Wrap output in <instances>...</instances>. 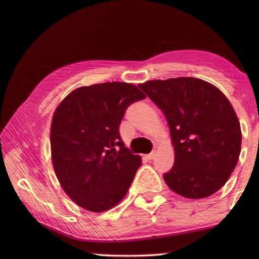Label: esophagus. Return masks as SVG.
Segmentation results:
<instances>
[{"mask_svg":"<svg viewBox=\"0 0 259 259\" xmlns=\"http://www.w3.org/2000/svg\"><path fill=\"white\" fill-rule=\"evenodd\" d=\"M154 157H155V152H154V151L151 152L150 154L146 155V158L148 159V160H152V159H154Z\"/></svg>","mask_w":259,"mask_h":259,"instance_id":"esophagus-1","label":"esophagus"}]
</instances>
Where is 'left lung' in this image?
Here are the masks:
<instances>
[{
    "label": "left lung",
    "mask_w": 259,
    "mask_h": 259,
    "mask_svg": "<svg viewBox=\"0 0 259 259\" xmlns=\"http://www.w3.org/2000/svg\"><path fill=\"white\" fill-rule=\"evenodd\" d=\"M139 88L167 120L175 164L164 175L173 192L201 199L224 186L240 153L242 132L228 98L196 77L152 80Z\"/></svg>",
    "instance_id": "8db88e82"
}]
</instances>
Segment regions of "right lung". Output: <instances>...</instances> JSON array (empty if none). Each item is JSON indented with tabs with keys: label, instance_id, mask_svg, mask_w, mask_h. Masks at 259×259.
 Returning <instances> with one entry per match:
<instances>
[{
	"label": "right lung",
	"instance_id": "1",
	"mask_svg": "<svg viewBox=\"0 0 259 259\" xmlns=\"http://www.w3.org/2000/svg\"><path fill=\"white\" fill-rule=\"evenodd\" d=\"M145 98L134 84L114 81L77 88L55 109L53 166L79 206L102 212L126 196L141 158L125 147L119 127L127 107Z\"/></svg>",
	"mask_w": 259,
	"mask_h": 259
}]
</instances>
